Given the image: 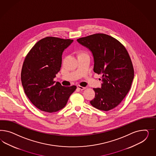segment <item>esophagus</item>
I'll list each match as a JSON object with an SVG mask.
<instances>
[{"label": "esophagus", "mask_w": 156, "mask_h": 156, "mask_svg": "<svg viewBox=\"0 0 156 156\" xmlns=\"http://www.w3.org/2000/svg\"><path fill=\"white\" fill-rule=\"evenodd\" d=\"M77 88H78V89H80V90H85V89H86V87H82V86H77Z\"/></svg>", "instance_id": "1"}]
</instances>
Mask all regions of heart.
I'll return each instance as SVG.
<instances>
[{
    "label": "heart",
    "mask_w": 156,
    "mask_h": 156,
    "mask_svg": "<svg viewBox=\"0 0 156 156\" xmlns=\"http://www.w3.org/2000/svg\"><path fill=\"white\" fill-rule=\"evenodd\" d=\"M76 54H77V56H78V57H80V56H82V55H87L86 52H85V51H82V50L78 51V52H76Z\"/></svg>",
    "instance_id": "heart-1"
}]
</instances>
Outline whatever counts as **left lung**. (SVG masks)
<instances>
[{
	"mask_svg": "<svg viewBox=\"0 0 156 156\" xmlns=\"http://www.w3.org/2000/svg\"><path fill=\"white\" fill-rule=\"evenodd\" d=\"M77 42L91 52L93 71L102 75L101 87L93 89L95 98L90 104L104 111L114 109L128 94L134 78L132 63L126 49L116 39L104 34L79 38Z\"/></svg>",
	"mask_w": 156,
	"mask_h": 156,
	"instance_id": "left-lung-1",
	"label": "left lung"
}]
</instances>
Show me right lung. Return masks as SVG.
Here are the masks:
<instances>
[{
  "label": "right lung",
  "mask_w": 156,
  "mask_h": 156,
  "mask_svg": "<svg viewBox=\"0 0 156 156\" xmlns=\"http://www.w3.org/2000/svg\"><path fill=\"white\" fill-rule=\"evenodd\" d=\"M71 39L48 37L37 43L26 57L21 72L24 91L38 109L48 113L63 108L76 86L65 87L54 81L60 71L63 51Z\"/></svg>",
  "instance_id": "right-lung-1"
}]
</instances>
